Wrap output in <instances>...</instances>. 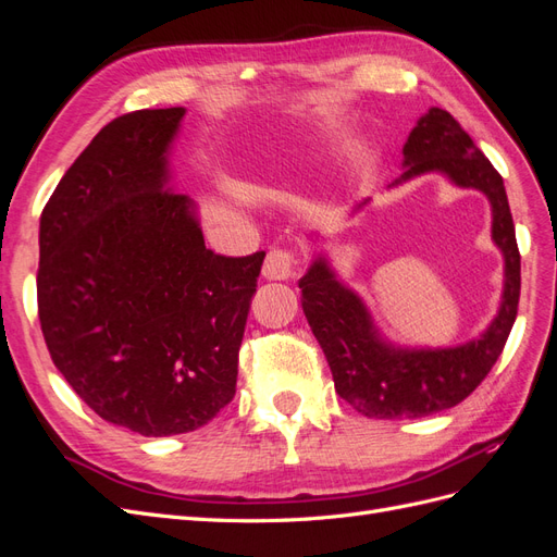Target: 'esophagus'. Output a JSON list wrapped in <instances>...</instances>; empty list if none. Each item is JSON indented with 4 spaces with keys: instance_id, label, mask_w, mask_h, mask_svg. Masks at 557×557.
<instances>
[{
    "instance_id": "1",
    "label": "esophagus",
    "mask_w": 557,
    "mask_h": 557,
    "mask_svg": "<svg viewBox=\"0 0 557 557\" xmlns=\"http://www.w3.org/2000/svg\"><path fill=\"white\" fill-rule=\"evenodd\" d=\"M262 276L267 281H288L295 276V258L288 250L274 248L267 252V260L262 264Z\"/></svg>"
}]
</instances>
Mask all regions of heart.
Wrapping results in <instances>:
<instances>
[{
	"instance_id": "obj_1",
	"label": "heart",
	"mask_w": 557,
	"mask_h": 557,
	"mask_svg": "<svg viewBox=\"0 0 557 557\" xmlns=\"http://www.w3.org/2000/svg\"><path fill=\"white\" fill-rule=\"evenodd\" d=\"M281 190V183L276 181H267V178H256L252 183H248V193L258 195V197H269L276 195Z\"/></svg>"
}]
</instances>
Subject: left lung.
Instances as JSON below:
<instances>
[{"label": "left lung", "mask_w": 557, "mask_h": 557, "mask_svg": "<svg viewBox=\"0 0 557 557\" xmlns=\"http://www.w3.org/2000/svg\"><path fill=\"white\" fill-rule=\"evenodd\" d=\"M397 188L418 176L440 174L455 188L479 190L491 205V237L504 260V283L495 318L458 346H401L387 339L367 301L336 272L320 232H311L313 258L299 278L301 309L332 369L334 387L369 418H423L460 404L487 376L509 339L520 297V256L504 181L455 117L432 107L416 121L401 148ZM372 199L348 211L356 215Z\"/></svg>", "instance_id": "obj_1"}]
</instances>
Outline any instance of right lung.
I'll return each instance as SVG.
<instances>
[{"label": "right lung", "mask_w": 557, "mask_h": 557, "mask_svg": "<svg viewBox=\"0 0 557 557\" xmlns=\"http://www.w3.org/2000/svg\"><path fill=\"white\" fill-rule=\"evenodd\" d=\"M183 107L115 117L50 195L39 221V320L64 381L107 423L193 432L234 397L264 252L205 246L176 193Z\"/></svg>", "instance_id": "right-lung-1"}]
</instances>
